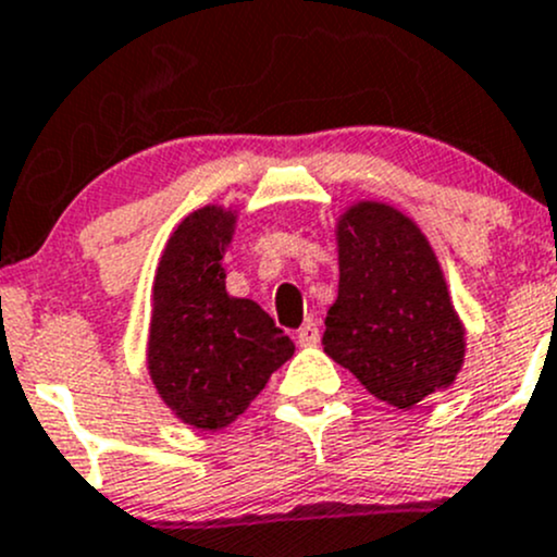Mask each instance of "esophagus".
Here are the masks:
<instances>
[{"mask_svg":"<svg viewBox=\"0 0 557 557\" xmlns=\"http://www.w3.org/2000/svg\"><path fill=\"white\" fill-rule=\"evenodd\" d=\"M297 343H300V346H317V343H319V324H317V321H306V324L297 330Z\"/></svg>","mask_w":557,"mask_h":557,"instance_id":"34e87169","label":"esophagus"}]
</instances>
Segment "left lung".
Instances as JSON below:
<instances>
[{
	"label": "left lung",
	"mask_w": 557,
	"mask_h": 557,
	"mask_svg": "<svg viewBox=\"0 0 557 557\" xmlns=\"http://www.w3.org/2000/svg\"><path fill=\"white\" fill-rule=\"evenodd\" d=\"M337 300L321 337L326 357L399 410L448 388L467 341L416 222L375 200L351 206L337 222Z\"/></svg>",
	"instance_id": "8db88e82"
}]
</instances>
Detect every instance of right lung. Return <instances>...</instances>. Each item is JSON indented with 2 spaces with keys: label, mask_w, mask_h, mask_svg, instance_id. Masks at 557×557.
I'll return each instance as SVG.
<instances>
[{
  "label": "right lung",
  "mask_w": 557,
  "mask_h": 557,
  "mask_svg": "<svg viewBox=\"0 0 557 557\" xmlns=\"http://www.w3.org/2000/svg\"><path fill=\"white\" fill-rule=\"evenodd\" d=\"M236 214L203 206L182 220L152 286L147 367L180 421L203 432L233 423L295 354V343L255 300L225 289L222 255Z\"/></svg>",
  "instance_id": "right-lung-1"
}]
</instances>
